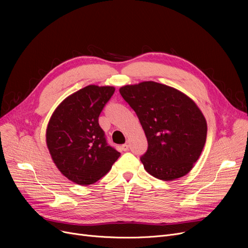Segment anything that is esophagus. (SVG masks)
Returning <instances> with one entry per match:
<instances>
[{
	"instance_id": "34e87169",
	"label": "esophagus",
	"mask_w": 248,
	"mask_h": 248,
	"mask_svg": "<svg viewBox=\"0 0 248 248\" xmlns=\"http://www.w3.org/2000/svg\"><path fill=\"white\" fill-rule=\"evenodd\" d=\"M128 148H129V146H128L127 142H125L124 145H123V146H122V150H123V151H124V152L128 151Z\"/></svg>"
}]
</instances>
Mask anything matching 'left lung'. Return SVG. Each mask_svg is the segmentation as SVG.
<instances>
[{
  "mask_svg": "<svg viewBox=\"0 0 248 248\" xmlns=\"http://www.w3.org/2000/svg\"><path fill=\"white\" fill-rule=\"evenodd\" d=\"M137 113L148 140L140 161L155 178L174 181L187 175L206 142L207 122L195 101L182 91L155 81L120 88Z\"/></svg>",
  "mask_w": 248,
  "mask_h": 248,
  "instance_id": "left-lung-1",
  "label": "left lung"
}]
</instances>
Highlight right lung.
Instances as JSON below:
<instances>
[{
    "label": "right lung",
    "instance_id": "add662e5",
    "mask_svg": "<svg viewBox=\"0 0 248 248\" xmlns=\"http://www.w3.org/2000/svg\"><path fill=\"white\" fill-rule=\"evenodd\" d=\"M113 86L87 85L60 102L46 128V145L61 174L87 186L106 176L121 154L109 147L98 116Z\"/></svg>",
    "mask_w": 248,
    "mask_h": 248
}]
</instances>
